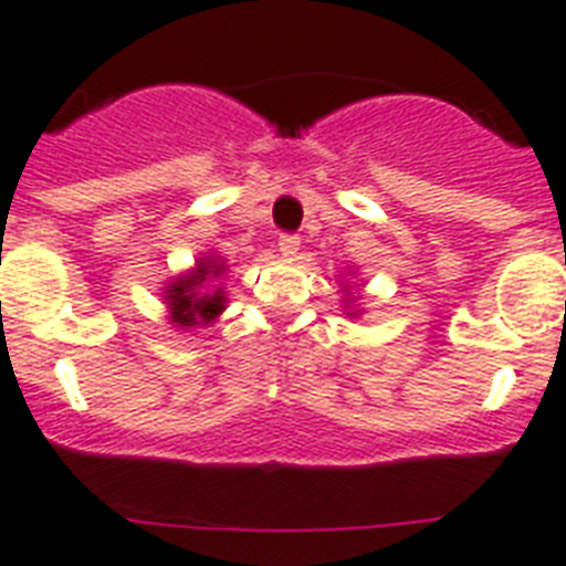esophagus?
<instances>
[{"label":"esophagus","instance_id":"1","mask_svg":"<svg viewBox=\"0 0 566 566\" xmlns=\"http://www.w3.org/2000/svg\"><path fill=\"white\" fill-rule=\"evenodd\" d=\"M277 245H280V254L286 256V260H295L297 251H301V237H295V233H283Z\"/></svg>","mask_w":566,"mask_h":566}]
</instances>
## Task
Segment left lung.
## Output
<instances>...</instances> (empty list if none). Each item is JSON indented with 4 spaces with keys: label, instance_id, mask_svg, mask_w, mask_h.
Returning a JSON list of instances; mask_svg holds the SVG:
<instances>
[{
    "label": "left lung",
    "instance_id": "obj_1",
    "mask_svg": "<svg viewBox=\"0 0 566 566\" xmlns=\"http://www.w3.org/2000/svg\"><path fill=\"white\" fill-rule=\"evenodd\" d=\"M354 315H356V312H354Z\"/></svg>",
    "mask_w": 566,
    "mask_h": 566
}]
</instances>
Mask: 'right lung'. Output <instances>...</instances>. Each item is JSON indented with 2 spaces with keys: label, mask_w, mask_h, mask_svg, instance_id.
<instances>
[{
  "label": "right lung",
  "mask_w": 566,
  "mask_h": 566,
  "mask_svg": "<svg viewBox=\"0 0 566 566\" xmlns=\"http://www.w3.org/2000/svg\"><path fill=\"white\" fill-rule=\"evenodd\" d=\"M224 271H228V265L216 254H210L201 256L192 271L171 280L166 286V304H169V318L175 327H207L219 318L228 297L221 289H210V280L221 277Z\"/></svg>",
  "instance_id": "right-lung-1"
}]
</instances>
